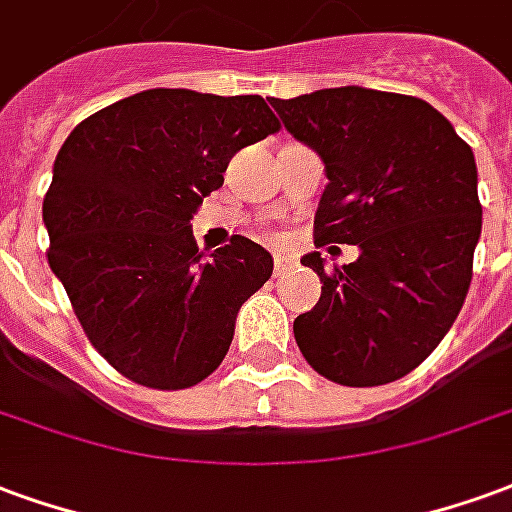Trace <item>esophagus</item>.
I'll return each mask as SVG.
<instances>
[{
  "label": "esophagus",
  "mask_w": 512,
  "mask_h": 512,
  "mask_svg": "<svg viewBox=\"0 0 512 512\" xmlns=\"http://www.w3.org/2000/svg\"><path fill=\"white\" fill-rule=\"evenodd\" d=\"M292 264H294L292 256H283V253H278V256H275V275H281L283 270H289Z\"/></svg>",
  "instance_id": "34e87169"
}]
</instances>
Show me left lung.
<instances>
[{"instance_id": "obj_1", "label": "left lung", "mask_w": 512, "mask_h": 512, "mask_svg": "<svg viewBox=\"0 0 512 512\" xmlns=\"http://www.w3.org/2000/svg\"><path fill=\"white\" fill-rule=\"evenodd\" d=\"M270 103L324 163L316 245L360 248L333 272L319 251L300 259L322 297L294 319L297 346L330 382H395L439 346L472 283L483 226L472 147L412 95L338 87Z\"/></svg>"}]
</instances>
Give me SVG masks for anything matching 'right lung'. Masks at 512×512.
Wrapping results in <instances>:
<instances>
[{
	"label": "right lung",
	"instance_id": "right-lung-1",
	"mask_svg": "<svg viewBox=\"0 0 512 512\" xmlns=\"http://www.w3.org/2000/svg\"><path fill=\"white\" fill-rule=\"evenodd\" d=\"M278 128L259 95L147 89L67 136L43 199L48 264L122 376L185 390L223 363L272 256L240 234L204 256L190 218L229 160Z\"/></svg>",
	"mask_w": 512,
	"mask_h": 512
}]
</instances>
